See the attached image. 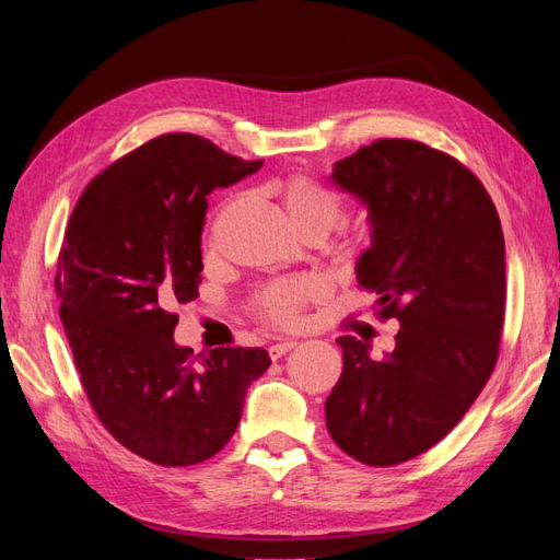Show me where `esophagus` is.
Wrapping results in <instances>:
<instances>
[{
    "label": "esophagus",
    "mask_w": 560,
    "mask_h": 560,
    "mask_svg": "<svg viewBox=\"0 0 560 560\" xmlns=\"http://www.w3.org/2000/svg\"><path fill=\"white\" fill-rule=\"evenodd\" d=\"M294 348H296L294 338H284V341H280V343H276V346H270L268 352H270V358H273V360H280L284 352H290V350H294Z\"/></svg>",
    "instance_id": "obj_1"
}]
</instances>
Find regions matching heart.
I'll return each instance as SVG.
<instances>
[{"mask_svg": "<svg viewBox=\"0 0 560 560\" xmlns=\"http://www.w3.org/2000/svg\"><path fill=\"white\" fill-rule=\"evenodd\" d=\"M280 198L287 217L296 231L329 229L341 219V198L327 184L313 175L296 173L280 184ZM325 287L317 278H292L273 282L259 296V311L266 319L280 327H292L299 322L303 303L322 296Z\"/></svg>", "mask_w": 560, "mask_h": 560, "instance_id": "heart-1", "label": "heart"}]
</instances>
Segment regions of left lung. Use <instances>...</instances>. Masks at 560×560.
I'll return each instance as SVG.
<instances>
[{"label":"left lung","mask_w":560,"mask_h":560,"mask_svg":"<svg viewBox=\"0 0 560 560\" xmlns=\"http://www.w3.org/2000/svg\"><path fill=\"white\" fill-rule=\"evenodd\" d=\"M331 182L369 212L354 266L397 317L395 350L336 338L343 374L325 404L338 448L371 467L425 453L460 422L493 374L504 319V238L483 184L413 140H376L334 163Z\"/></svg>","instance_id":"8db88e82"}]
</instances>
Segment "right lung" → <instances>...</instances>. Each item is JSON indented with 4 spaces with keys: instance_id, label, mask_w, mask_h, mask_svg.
I'll return each mask as SVG.
<instances>
[{
    "instance_id": "add662e5",
    "label": "right lung",
    "mask_w": 560,
    "mask_h": 560,
    "mask_svg": "<svg viewBox=\"0 0 560 560\" xmlns=\"http://www.w3.org/2000/svg\"><path fill=\"white\" fill-rule=\"evenodd\" d=\"M189 132L112 163L81 194L65 231L56 294L83 389L128 451L163 467L208 460L238 428L264 348L175 343L177 303L198 296L208 196L257 173Z\"/></svg>"
}]
</instances>
